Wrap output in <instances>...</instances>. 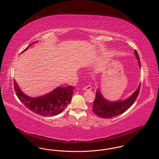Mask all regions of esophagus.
Segmentation results:
<instances>
[{"mask_svg": "<svg viewBox=\"0 0 159 159\" xmlns=\"http://www.w3.org/2000/svg\"><path fill=\"white\" fill-rule=\"evenodd\" d=\"M91 89H92V86L90 84L86 86L85 87H84L83 88L84 91H89V90H91Z\"/></svg>", "mask_w": 159, "mask_h": 159, "instance_id": "1", "label": "esophagus"}]
</instances>
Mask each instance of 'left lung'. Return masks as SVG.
<instances>
[{
    "instance_id": "1",
    "label": "left lung",
    "mask_w": 159,
    "mask_h": 159,
    "mask_svg": "<svg viewBox=\"0 0 159 159\" xmlns=\"http://www.w3.org/2000/svg\"><path fill=\"white\" fill-rule=\"evenodd\" d=\"M135 55L138 61L139 66H141V62L138 53L136 50ZM141 84L139 85L136 91L128 98L122 101H109L103 97L98 89L96 92V97L92 107V111L98 116L102 118H111L126 111L135 101L140 90Z\"/></svg>"
}]
</instances>
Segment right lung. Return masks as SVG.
<instances>
[{"label":"right lung","instance_id":"add662e5","mask_svg":"<svg viewBox=\"0 0 159 159\" xmlns=\"http://www.w3.org/2000/svg\"><path fill=\"white\" fill-rule=\"evenodd\" d=\"M35 43L33 42V43ZM32 43L22 52L26 51ZM16 95L25 107L34 113L43 116H53L61 113L71 101L75 87H58L51 92L42 97L32 98L27 96L14 80Z\"/></svg>","mask_w":159,"mask_h":159}]
</instances>
